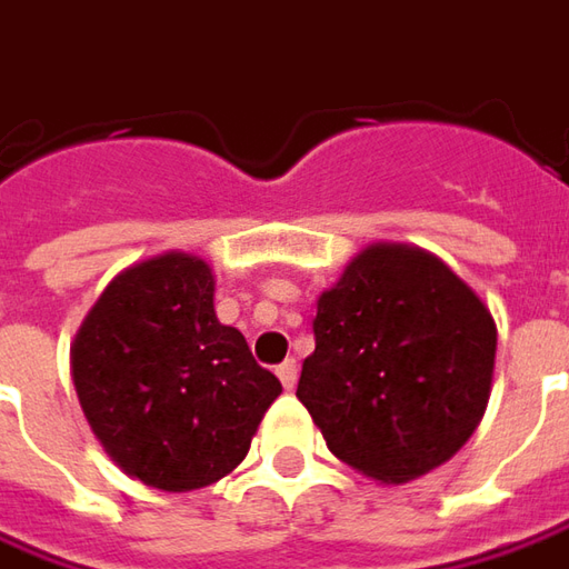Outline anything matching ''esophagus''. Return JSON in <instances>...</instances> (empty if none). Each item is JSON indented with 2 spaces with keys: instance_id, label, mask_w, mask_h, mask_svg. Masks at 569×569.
Returning <instances> with one entry per match:
<instances>
[{
  "instance_id": "obj_1",
  "label": "esophagus",
  "mask_w": 569,
  "mask_h": 569,
  "mask_svg": "<svg viewBox=\"0 0 569 569\" xmlns=\"http://www.w3.org/2000/svg\"><path fill=\"white\" fill-rule=\"evenodd\" d=\"M276 375L284 390H293V383H297V362H293V359H284V362L278 366Z\"/></svg>"
}]
</instances>
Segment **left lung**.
<instances>
[{
	"label": "left lung",
	"instance_id": "1",
	"mask_svg": "<svg viewBox=\"0 0 569 569\" xmlns=\"http://www.w3.org/2000/svg\"><path fill=\"white\" fill-rule=\"evenodd\" d=\"M312 331L297 399L352 471L399 487L471 440L499 331L437 253L399 241L359 250L319 297Z\"/></svg>",
	"mask_w": 569,
	"mask_h": 569
}]
</instances>
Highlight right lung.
I'll return each mask as SVG.
<instances>
[{
    "mask_svg": "<svg viewBox=\"0 0 569 569\" xmlns=\"http://www.w3.org/2000/svg\"><path fill=\"white\" fill-rule=\"evenodd\" d=\"M210 262L167 250L101 291L70 343L82 415L120 471L163 492L210 487L244 461L281 393L213 309Z\"/></svg>",
    "mask_w": 569,
    "mask_h": 569,
    "instance_id": "right-lung-1",
    "label": "right lung"
}]
</instances>
